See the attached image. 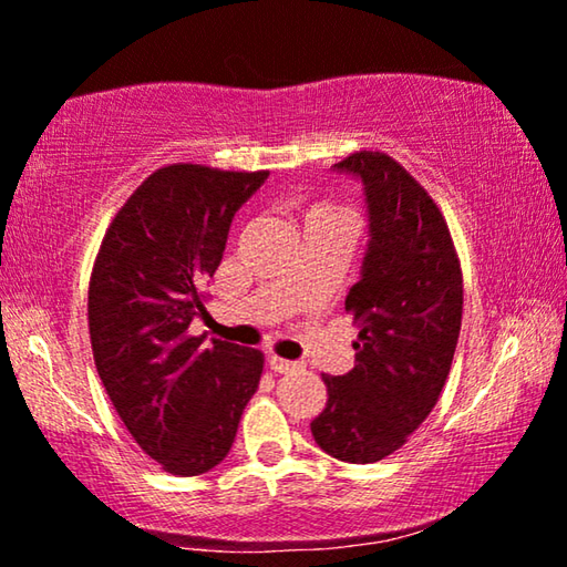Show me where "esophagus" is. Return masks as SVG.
<instances>
[{
  "label": "esophagus",
  "instance_id": "34e87169",
  "mask_svg": "<svg viewBox=\"0 0 567 567\" xmlns=\"http://www.w3.org/2000/svg\"><path fill=\"white\" fill-rule=\"evenodd\" d=\"M268 363H270V369L278 371V374H286V371L299 369L297 361H286V359H281V355H276V353L268 355Z\"/></svg>",
  "mask_w": 567,
  "mask_h": 567
}]
</instances>
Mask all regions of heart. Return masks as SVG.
Returning a JSON list of instances; mask_svg holds the SVG:
<instances>
[{"label": "heart", "instance_id": "1", "mask_svg": "<svg viewBox=\"0 0 567 567\" xmlns=\"http://www.w3.org/2000/svg\"><path fill=\"white\" fill-rule=\"evenodd\" d=\"M315 216H348V214L340 206L330 204V200H320V204H315L307 212V219H315Z\"/></svg>", "mask_w": 567, "mask_h": 567}]
</instances>
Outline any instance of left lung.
I'll use <instances>...</instances> for the list:
<instances>
[{
	"label": "left lung",
	"instance_id": "8db88e82",
	"mask_svg": "<svg viewBox=\"0 0 567 567\" xmlns=\"http://www.w3.org/2000/svg\"><path fill=\"white\" fill-rule=\"evenodd\" d=\"M338 169L361 177L371 243L346 299L355 367L322 374L328 402L309 425L322 452L371 464L421 429L444 390L462 330V262L436 200L398 159L359 150Z\"/></svg>",
	"mask_w": 567,
	"mask_h": 567
}]
</instances>
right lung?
Instances as JSON below:
<instances>
[{"label":"right lung","instance_id":"add662e5","mask_svg":"<svg viewBox=\"0 0 567 567\" xmlns=\"http://www.w3.org/2000/svg\"><path fill=\"white\" fill-rule=\"evenodd\" d=\"M266 177L190 162L154 169L113 216L92 266L97 374L131 436L169 475L214 470L258 390L260 351L208 343L188 328L206 312L204 284L219 268L231 216Z\"/></svg>","mask_w":567,"mask_h":567}]
</instances>
